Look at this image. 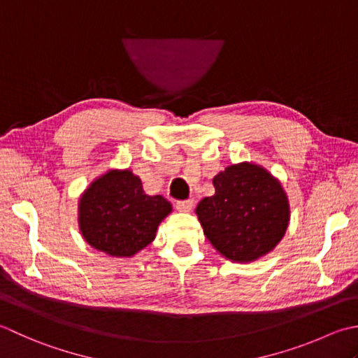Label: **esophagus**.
Here are the masks:
<instances>
[{
  "label": "esophagus",
  "mask_w": 358,
  "mask_h": 358,
  "mask_svg": "<svg viewBox=\"0 0 358 358\" xmlns=\"http://www.w3.org/2000/svg\"><path fill=\"white\" fill-rule=\"evenodd\" d=\"M176 210L178 211H192L193 210V201L188 199V201H178L176 202Z\"/></svg>",
  "instance_id": "34e87169"
}]
</instances>
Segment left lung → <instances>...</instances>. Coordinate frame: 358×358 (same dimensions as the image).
Listing matches in <instances>:
<instances>
[{"mask_svg": "<svg viewBox=\"0 0 358 358\" xmlns=\"http://www.w3.org/2000/svg\"><path fill=\"white\" fill-rule=\"evenodd\" d=\"M215 194L196 215L215 250L231 262L264 257L286 235L289 198L278 178L253 162L229 165L213 178Z\"/></svg>", "mask_w": 358, "mask_h": 358, "instance_id": "1", "label": "left lung"}]
</instances>
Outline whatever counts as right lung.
Masks as SVG:
<instances>
[{"mask_svg": "<svg viewBox=\"0 0 358 358\" xmlns=\"http://www.w3.org/2000/svg\"><path fill=\"white\" fill-rule=\"evenodd\" d=\"M160 194L148 196L129 169H109L94 179L78 199V229L92 249L113 258H131L156 238L171 213Z\"/></svg>", "mask_w": 358, "mask_h": 358, "instance_id": "add662e5", "label": "right lung"}]
</instances>
